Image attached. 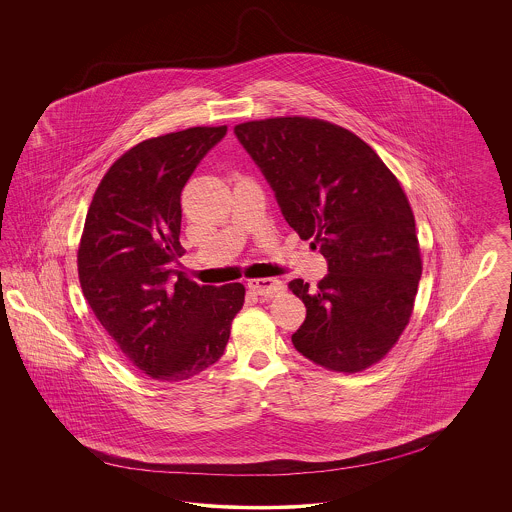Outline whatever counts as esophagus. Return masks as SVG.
<instances>
[{"mask_svg":"<svg viewBox=\"0 0 512 512\" xmlns=\"http://www.w3.org/2000/svg\"><path fill=\"white\" fill-rule=\"evenodd\" d=\"M247 288L261 297H274L284 290V284L276 278H255L247 282Z\"/></svg>","mask_w":512,"mask_h":512,"instance_id":"esophagus-1","label":"esophagus"}]
</instances>
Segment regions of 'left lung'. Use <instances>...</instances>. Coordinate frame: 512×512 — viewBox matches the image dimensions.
Returning a JSON list of instances; mask_svg holds the SVG:
<instances>
[{
    "label": "left lung",
    "instance_id": "obj_1",
    "mask_svg": "<svg viewBox=\"0 0 512 512\" xmlns=\"http://www.w3.org/2000/svg\"><path fill=\"white\" fill-rule=\"evenodd\" d=\"M234 132L274 190L284 219L328 261L309 290L293 347L336 372L376 365L413 315L422 274L411 203L378 153L351 130L309 117L236 124Z\"/></svg>",
    "mask_w": 512,
    "mask_h": 512
}]
</instances>
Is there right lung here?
Listing matches in <instances>:
<instances>
[{
  "label": "right lung",
  "mask_w": 512,
  "mask_h": 512,
  "mask_svg": "<svg viewBox=\"0 0 512 512\" xmlns=\"http://www.w3.org/2000/svg\"><path fill=\"white\" fill-rule=\"evenodd\" d=\"M226 126L149 138L109 167L78 245L82 293L124 357L159 382L215 365L244 307V284L199 286L171 268L180 245V194Z\"/></svg>",
  "instance_id": "add662e5"
}]
</instances>
